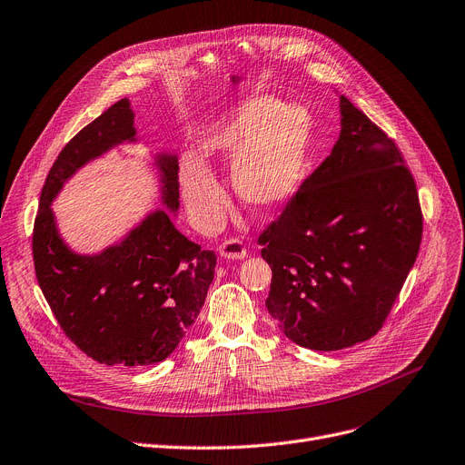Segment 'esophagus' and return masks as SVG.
Returning <instances> with one entry per match:
<instances>
[{
	"label": "esophagus",
	"mask_w": 465,
	"mask_h": 465,
	"mask_svg": "<svg viewBox=\"0 0 465 465\" xmlns=\"http://www.w3.org/2000/svg\"><path fill=\"white\" fill-rule=\"evenodd\" d=\"M218 252L222 258H228V260H243L247 256V249L239 239L224 241V243L218 247Z\"/></svg>",
	"instance_id": "34e87169"
}]
</instances>
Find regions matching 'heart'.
<instances>
[{"mask_svg": "<svg viewBox=\"0 0 465 465\" xmlns=\"http://www.w3.org/2000/svg\"><path fill=\"white\" fill-rule=\"evenodd\" d=\"M312 136V115L300 104L273 96H251L222 114L201 138L205 161H232V186L241 203L256 213L275 209L298 188ZM193 153L180 161V186L201 228L216 226L226 193L214 173Z\"/></svg>", "mask_w": 465, "mask_h": 465, "instance_id": "heart-1", "label": "heart"}]
</instances>
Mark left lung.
<instances>
[{"instance_id":"8db88e82","label":"left lung","mask_w":465,"mask_h":465,"mask_svg":"<svg viewBox=\"0 0 465 465\" xmlns=\"http://www.w3.org/2000/svg\"><path fill=\"white\" fill-rule=\"evenodd\" d=\"M331 155L258 237L270 315L294 344L336 351L372 338L421 243L416 183L393 140L340 96Z\"/></svg>"}]
</instances>
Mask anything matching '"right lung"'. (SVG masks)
Wrapping results in <instances>:
<instances>
[{"label": "right lung", "instance_id": "right-lung-1", "mask_svg": "<svg viewBox=\"0 0 465 465\" xmlns=\"http://www.w3.org/2000/svg\"><path fill=\"white\" fill-rule=\"evenodd\" d=\"M124 143H136L127 98L79 131L53 163L39 199L32 251L35 277L60 329L103 365L146 367L167 359L203 308L216 254L180 233L176 155H155L161 203L119 243L77 254L60 237L51 203L75 171Z\"/></svg>", "mask_w": 465, "mask_h": 465}]
</instances>
